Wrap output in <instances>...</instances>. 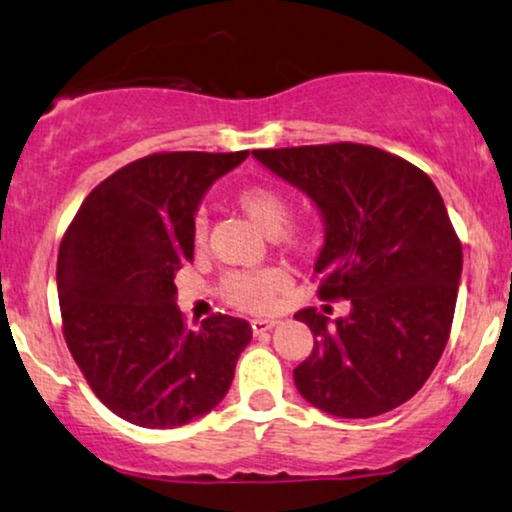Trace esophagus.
I'll return each mask as SVG.
<instances>
[{
  "label": "esophagus",
  "instance_id": "obj_1",
  "mask_svg": "<svg viewBox=\"0 0 512 512\" xmlns=\"http://www.w3.org/2000/svg\"><path fill=\"white\" fill-rule=\"evenodd\" d=\"M277 324H280L277 317H256V320H251V329H254L256 334H263V331L275 329Z\"/></svg>",
  "mask_w": 512,
  "mask_h": 512
}]
</instances>
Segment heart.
I'll return each mask as SVG.
<instances>
[{"label": "heart", "mask_w": 512, "mask_h": 512, "mask_svg": "<svg viewBox=\"0 0 512 512\" xmlns=\"http://www.w3.org/2000/svg\"><path fill=\"white\" fill-rule=\"evenodd\" d=\"M237 207H240L251 223L256 225L263 235L277 237L282 235L284 225L289 221V197L272 185H249L237 195ZM308 237L303 228L289 232V240L301 244ZM207 240V216L197 214L195 218V244L202 247ZM287 289V275L277 268L251 270V272H230L223 282V296L232 305L244 310H268L277 296Z\"/></svg>", "instance_id": "obj_1"}]
</instances>
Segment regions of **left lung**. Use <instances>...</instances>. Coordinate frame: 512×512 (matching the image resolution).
Segmentation results:
<instances>
[{
  "label": "left lung",
  "mask_w": 512,
  "mask_h": 512,
  "mask_svg": "<svg viewBox=\"0 0 512 512\" xmlns=\"http://www.w3.org/2000/svg\"><path fill=\"white\" fill-rule=\"evenodd\" d=\"M254 157L320 211V296L350 301L336 320L315 308L294 315L315 336L294 369L298 393L338 418L400 407L440 362L459 296L463 251L435 183L407 159L360 143Z\"/></svg>",
  "instance_id": "1"
}]
</instances>
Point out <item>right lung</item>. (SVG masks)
I'll list each match as a JSON object with an SVG mask.
<instances>
[{"label":"right lung","instance_id":"add662e5","mask_svg":"<svg viewBox=\"0 0 512 512\" xmlns=\"http://www.w3.org/2000/svg\"><path fill=\"white\" fill-rule=\"evenodd\" d=\"M242 152H164L89 192L58 251L63 334L98 400L141 428H178L228 393L251 324L214 315L188 329L176 272L195 254V214Z\"/></svg>","mask_w":512,"mask_h":512}]
</instances>
